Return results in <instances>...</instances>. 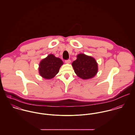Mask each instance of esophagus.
<instances>
[{"label": "esophagus", "instance_id": "obj_1", "mask_svg": "<svg viewBox=\"0 0 135 135\" xmlns=\"http://www.w3.org/2000/svg\"><path fill=\"white\" fill-rule=\"evenodd\" d=\"M65 62L66 63H68V64H69L71 63V60H65Z\"/></svg>", "mask_w": 135, "mask_h": 135}]
</instances>
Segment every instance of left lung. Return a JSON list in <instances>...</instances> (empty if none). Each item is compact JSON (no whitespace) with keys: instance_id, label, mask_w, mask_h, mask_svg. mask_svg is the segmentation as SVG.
<instances>
[{"instance_id":"obj_1","label":"left lung","mask_w":135,"mask_h":135,"mask_svg":"<svg viewBox=\"0 0 135 135\" xmlns=\"http://www.w3.org/2000/svg\"><path fill=\"white\" fill-rule=\"evenodd\" d=\"M72 65L77 76L83 79L95 77L98 71V63L95 58L84 54H78Z\"/></svg>"}]
</instances>
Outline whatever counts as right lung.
<instances>
[{"label": "right lung", "instance_id": "right-lung-1", "mask_svg": "<svg viewBox=\"0 0 135 135\" xmlns=\"http://www.w3.org/2000/svg\"><path fill=\"white\" fill-rule=\"evenodd\" d=\"M63 64V62L61 59L56 57L53 54H50L40 62L39 74L45 79H52L58 74Z\"/></svg>", "mask_w": 135, "mask_h": 135}]
</instances>
